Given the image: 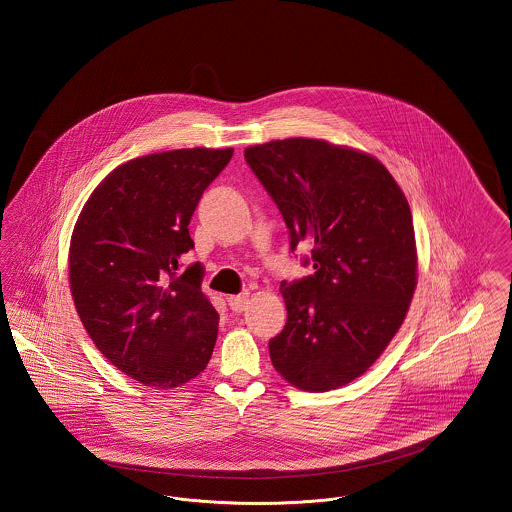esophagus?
<instances>
[{
	"label": "esophagus",
	"instance_id": "esophagus-1",
	"mask_svg": "<svg viewBox=\"0 0 512 512\" xmlns=\"http://www.w3.org/2000/svg\"><path fill=\"white\" fill-rule=\"evenodd\" d=\"M247 303H249L247 293L230 295V297H228V305H230V309H232L234 313H244L245 309H247Z\"/></svg>",
	"mask_w": 512,
	"mask_h": 512
}]
</instances>
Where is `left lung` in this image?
Instances as JSON below:
<instances>
[{"mask_svg":"<svg viewBox=\"0 0 512 512\" xmlns=\"http://www.w3.org/2000/svg\"><path fill=\"white\" fill-rule=\"evenodd\" d=\"M245 161L315 274L282 282L288 320L268 341L276 372L303 391L365 374L401 328L416 288L411 207L372 155L315 138L247 147ZM307 263V261H305Z\"/></svg>","mask_w":512,"mask_h":512,"instance_id":"1","label":"left lung"}]
</instances>
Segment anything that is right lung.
<instances>
[{"label": "right lung", "instance_id": "right-lung-1", "mask_svg": "<svg viewBox=\"0 0 512 512\" xmlns=\"http://www.w3.org/2000/svg\"><path fill=\"white\" fill-rule=\"evenodd\" d=\"M234 149H174L109 172L74 224L69 282L76 313L109 363L157 390L190 382L209 363L219 313L201 292L188 224Z\"/></svg>", "mask_w": 512, "mask_h": 512}]
</instances>
